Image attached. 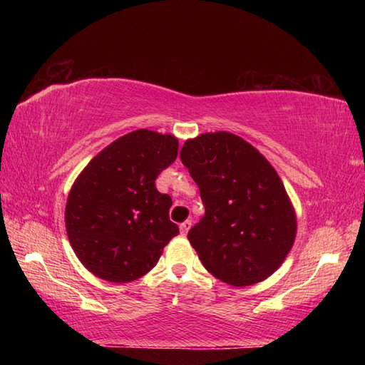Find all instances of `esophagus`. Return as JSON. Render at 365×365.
Returning a JSON list of instances; mask_svg holds the SVG:
<instances>
[{
    "instance_id": "34e87169",
    "label": "esophagus",
    "mask_w": 365,
    "mask_h": 365,
    "mask_svg": "<svg viewBox=\"0 0 365 365\" xmlns=\"http://www.w3.org/2000/svg\"><path fill=\"white\" fill-rule=\"evenodd\" d=\"M190 227H191V220L182 222V224H180V233H182V235H187L188 230H190Z\"/></svg>"
}]
</instances>
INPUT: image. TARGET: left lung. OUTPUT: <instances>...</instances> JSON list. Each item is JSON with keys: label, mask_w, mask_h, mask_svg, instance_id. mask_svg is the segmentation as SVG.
Segmentation results:
<instances>
[{"label": "left lung", "mask_w": 365, "mask_h": 365, "mask_svg": "<svg viewBox=\"0 0 365 365\" xmlns=\"http://www.w3.org/2000/svg\"><path fill=\"white\" fill-rule=\"evenodd\" d=\"M180 159L206 209L188 232L206 270L233 287L267 279L292 251L298 230L277 170L255 146L230 132L187 140Z\"/></svg>", "instance_id": "left-lung-1"}]
</instances>
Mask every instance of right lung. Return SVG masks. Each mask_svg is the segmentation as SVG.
<instances>
[{
	"label": "right lung",
	"mask_w": 365,
	"mask_h": 365,
	"mask_svg": "<svg viewBox=\"0 0 365 365\" xmlns=\"http://www.w3.org/2000/svg\"><path fill=\"white\" fill-rule=\"evenodd\" d=\"M177 151L174 135L140 128L108 145L80 172L64 219L72 250L91 274L114 283L137 280L177 237L170 196L154 185Z\"/></svg>",
	"instance_id": "right-lung-1"
}]
</instances>
